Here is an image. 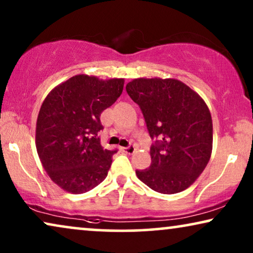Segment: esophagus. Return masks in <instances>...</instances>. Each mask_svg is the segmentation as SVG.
Instances as JSON below:
<instances>
[{"label": "esophagus", "mask_w": 253, "mask_h": 253, "mask_svg": "<svg viewBox=\"0 0 253 253\" xmlns=\"http://www.w3.org/2000/svg\"><path fill=\"white\" fill-rule=\"evenodd\" d=\"M122 150L123 152H126V154H132L134 153V151H136V147H134V145H129L127 147H123Z\"/></svg>", "instance_id": "esophagus-1"}]
</instances>
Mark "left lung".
<instances>
[{
    "mask_svg": "<svg viewBox=\"0 0 253 253\" xmlns=\"http://www.w3.org/2000/svg\"><path fill=\"white\" fill-rule=\"evenodd\" d=\"M126 92L140 107L152 139L151 166L136 170L154 191L172 195L188 189L209 164L213 124L198 93L177 79L137 78Z\"/></svg>",
    "mask_w": 253,
    "mask_h": 253,
    "instance_id": "obj_1",
    "label": "left lung"
}]
</instances>
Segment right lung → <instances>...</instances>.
<instances>
[{"label":"right lung","mask_w":253,"mask_h":253,"mask_svg":"<svg viewBox=\"0 0 253 253\" xmlns=\"http://www.w3.org/2000/svg\"><path fill=\"white\" fill-rule=\"evenodd\" d=\"M123 78L77 75L51 89L37 120L36 146L55 184L79 195L107 177L115 151L100 144V115L122 94Z\"/></svg>","instance_id":"right-lung-1"}]
</instances>
